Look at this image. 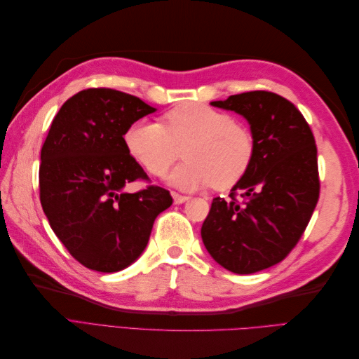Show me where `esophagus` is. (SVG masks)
<instances>
[{
    "instance_id": "1",
    "label": "esophagus",
    "mask_w": 359,
    "mask_h": 359,
    "mask_svg": "<svg viewBox=\"0 0 359 359\" xmlns=\"http://www.w3.org/2000/svg\"><path fill=\"white\" fill-rule=\"evenodd\" d=\"M172 196H173V202H175L177 205L189 201V196H184V194H180V193H172Z\"/></svg>"
}]
</instances>
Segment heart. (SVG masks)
<instances>
[{"mask_svg":"<svg viewBox=\"0 0 359 359\" xmlns=\"http://www.w3.org/2000/svg\"><path fill=\"white\" fill-rule=\"evenodd\" d=\"M124 145L154 177L166 175L184 147L186 161L169 177L181 190L233 187L252 166L256 151L255 136L247 126L202 103L175 107L163 115L161 124L137 119L126 128Z\"/></svg>","mask_w":359,"mask_h":359,"instance_id":"b5f03b06","label":"heart"}]
</instances>
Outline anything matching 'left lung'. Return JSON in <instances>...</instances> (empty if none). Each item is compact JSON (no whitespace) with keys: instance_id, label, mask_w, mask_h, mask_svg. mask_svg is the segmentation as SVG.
<instances>
[{"instance_id":"left-lung-1","label":"left lung","mask_w":359,"mask_h":359,"mask_svg":"<svg viewBox=\"0 0 359 359\" xmlns=\"http://www.w3.org/2000/svg\"><path fill=\"white\" fill-rule=\"evenodd\" d=\"M211 104L247 119L256 151L229 199H212L202 241L223 268L253 274L281 262L306 231L320 191L318 148L306 118L276 93L248 91Z\"/></svg>"}]
</instances>
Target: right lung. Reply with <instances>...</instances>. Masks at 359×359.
Returning <instances> with one entry per match:
<instances>
[{
  "label": "right lung",
  "instance_id": "add662e5",
  "mask_svg": "<svg viewBox=\"0 0 359 359\" xmlns=\"http://www.w3.org/2000/svg\"><path fill=\"white\" fill-rule=\"evenodd\" d=\"M154 111L135 95L88 88L53 118L40 154V202L58 240L86 268L116 273L133 264L173 202L124 145L126 128ZM135 180L149 186L124 192Z\"/></svg>",
  "mask_w": 359,
  "mask_h": 359
}]
</instances>
